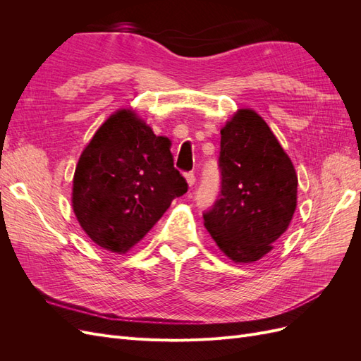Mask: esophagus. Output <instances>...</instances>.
<instances>
[{
  "instance_id": "34e87169",
  "label": "esophagus",
  "mask_w": 361,
  "mask_h": 361,
  "mask_svg": "<svg viewBox=\"0 0 361 361\" xmlns=\"http://www.w3.org/2000/svg\"><path fill=\"white\" fill-rule=\"evenodd\" d=\"M185 180H187L188 187H192L194 182H195V176H194V173H187V174H185Z\"/></svg>"
}]
</instances>
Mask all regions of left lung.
Segmentation results:
<instances>
[{
  "label": "left lung",
  "mask_w": 361,
  "mask_h": 361,
  "mask_svg": "<svg viewBox=\"0 0 361 361\" xmlns=\"http://www.w3.org/2000/svg\"><path fill=\"white\" fill-rule=\"evenodd\" d=\"M220 133L221 194L203 223L228 259L253 264L288 231L298 176L274 133L251 108H239Z\"/></svg>",
  "instance_id": "obj_1"
}]
</instances>
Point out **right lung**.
Returning a JSON list of instances; mask_svg holds the SVG:
<instances>
[{"label":"right lung","instance_id":"add662e5","mask_svg":"<svg viewBox=\"0 0 361 361\" xmlns=\"http://www.w3.org/2000/svg\"><path fill=\"white\" fill-rule=\"evenodd\" d=\"M170 147L133 108H120L96 130L72 185L73 214L96 245L125 255L187 192Z\"/></svg>","mask_w":361,"mask_h":361}]
</instances>
